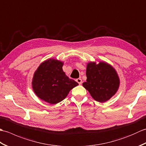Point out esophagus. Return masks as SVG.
<instances>
[{
	"label": "esophagus",
	"mask_w": 146,
	"mask_h": 146,
	"mask_svg": "<svg viewBox=\"0 0 146 146\" xmlns=\"http://www.w3.org/2000/svg\"><path fill=\"white\" fill-rule=\"evenodd\" d=\"M76 82L78 83L79 85H82V80L81 79V78H78V79H76Z\"/></svg>",
	"instance_id": "obj_1"
}]
</instances>
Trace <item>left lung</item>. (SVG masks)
Returning <instances> with one entry per match:
<instances>
[{"label": "left lung", "instance_id": "1", "mask_svg": "<svg viewBox=\"0 0 146 146\" xmlns=\"http://www.w3.org/2000/svg\"><path fill=\"white\" fill-rule=\"evenodd\" d=\"M86 82L83 86L98 102H107L116 94L120 79L115 68L106 62H89L86 65Z\"/></svg>", "mask_w": 146, "mask_h": 146}]
</instances>
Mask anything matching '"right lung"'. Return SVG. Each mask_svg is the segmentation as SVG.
I'll return each mask as SVG.
<instances>
[{
	"label": "right lung",
	"mask_w": 146,
	"mask_h": 146,
	"mask_svg": "<svg viewBox=\"0 0 146 146\" xmlns=\"http://www.w3.org/2000/svg\"><path fill=\"white\" fill-rule=\"evenodd\" d=\"M63 62L51 58L39 65L34 73L32 86L38 97L52 105L66 97L78 83L70 79L63 70Z\"/></svg>",
	"instance_id": "1"
}]
</instances>
